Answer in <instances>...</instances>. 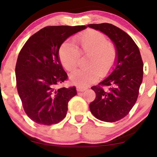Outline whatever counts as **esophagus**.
<instances>
[{"label": "esophagus", "mask_w": 157, "mask_h": 157, "mask_svg": "<svg viewBox=\"0 0 157 157\" xmlns=\"http://www.w3.org/2000/svg\"><path fill=\"white\" fill-rule=\"evenodd\" d=\"M77 89L78 91H84L87 89V88L86 87H77Z\"/></svg>", "instance_id": "esophagus-1"}]
</instances>
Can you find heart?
I'll list each match as a JSON object with an SVG mask.
<instances>
[{
  "label": "heart",
  "mask_w": 157,
  "mask_h": 157,
  "mask_svg": "<svg viewBox=\"0 0 157 157\" xmlns=\"http://www.w3.org/2000/svg\"><path fill=\"white\" fill-rule=\"evenodd\" d=\"M75 45L65 41L58 50L61 64L67 71H72L78 64L79 54L87 55L86 67L74 71L69 75L71 82L79 87H86L111 72L117 57V50L113 43L106 40L102 32L88 29L75 36Z\"/></svg>",
  "instance_id": "heart-1"
}]
</instances>
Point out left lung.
Returning <instances> with one entry per match:
<instances>
[{
  "label": "left lung",
  "mask_w": 157,
  "mask_h": 157,
  "mask_svg": "<svg viewBox=\"0 0 157 157\" xmlns=\"http://www.w3.org/2000/svg\"><path fill=\"white\" fill-rule=\"evenodd\" d=\"M88 26L109 36L117 50L112 73L97 86L91 87L96 93V98L90 103V111L102 121L117 122L128 115L137 100L143 77L141 55L133 39L118 27L107 23Z\"/></svg>",
  "instance_id": "left-lung-1"
}]
</instances>
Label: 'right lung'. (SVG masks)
Masks as SVG:
<instances>
[{"instance_id": "right-lung-1", "label": "right lung", "mask_w": 157, "mask_h": 157, "mask_svg": "<svg viewBox=\"0 0 157 157\" xmlns=\"http://www.w3.org/2000/svg\"><path fill=\"white\" fill-rule=\"evenodd\" d=\"M86 26H51L29 38L15 66L16 84L25 112L40 125L57 124L66 116L68 103L77 94L75 86L56 89L68 79L58 57L60 45Z\"/></svg>"}]
</instances>
